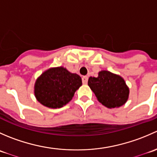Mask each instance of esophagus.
<instances>
[{
  "mask_svg": "<svg viewBox=\"0 0 157 157\" xmlns=\"http://www.w3.org/2000/svg\"><path fill=\"white\" fill-rule=\"evenodd\" d=\"M82 81H83V84H86L88 82V77L87 76H83V77H82Z\"/></svg>",
  "mask_w": 157,
  "mask_h": 157,
  "instance_id": "esophagus-1",
  "label": "esophagus"
}]
</instances>
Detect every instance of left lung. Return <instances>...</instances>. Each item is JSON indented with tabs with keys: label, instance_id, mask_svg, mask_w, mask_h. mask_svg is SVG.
<instances>
[{
	"label": "left lung",
	"instance_id": "left-lung-1",
	"mask_svg": "<svg viewBox=\"0 0 157 157\" xmlns=\"http://www.w3.org/2000/svg\"><path fill=\"white\" fill-rule=\"evenodd\" d=\"M88 85L98 101L109 109L121 107L129 97V88L123 77L109 71H99L97 77H90Z\"/></svg>",
	"mask_w": 157,
	"mask_h": 157
}]
</instances>
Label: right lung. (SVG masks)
I'll use <instances>...</instances> for the list:
<instances>
[{
    "mask_svg": "<svg viewBox=\"0 0 157 157\" xmlns=\"http://www.w3.org/2000/svg\"><path fill=\"white\" fill-rule=\"evenodd\" d=\"M81 77L64 67H51L36 80L34 94L38 102L51 109L61 108L81 86Z\"/></svg>",
    "mask_w": 157,
    "mask_h": 157,
    "instance_id": "1",
    "label": "right lung"
}]
</instances>
